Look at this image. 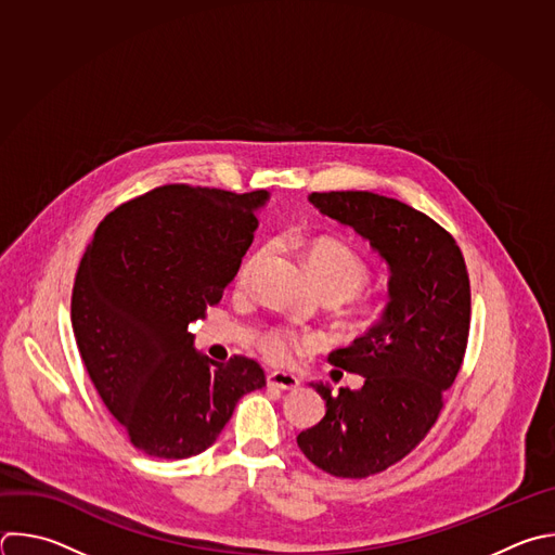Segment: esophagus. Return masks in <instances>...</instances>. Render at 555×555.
Instances as JSON below:
<instances>
[{
	"label": "esophagus",
	"mask_w": 555,
	"mask_h": 555,
	"mask_svg": "<svg viewBox=\"0 0 555 555\" xmlns=\"http://www.w3.org/2000/svg\"><path fill=\"white\" fill-rule=\"evenodd\" d=\"M268 386L279 388V390H296V388L300 386V382H298V377H296V375L274 371V373H270V375H268Z\"/></svg>",
	"instance_id": "obj_1"
}]
</instances>
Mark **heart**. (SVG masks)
Listing matches in <instances>:
<instances>
[{"mask_svg": "<svg viewBox=\"0 0 555 555\" xmlns=\"http://www.w3.org/2000/svg\"><path fill=\"white\" fill-rule=\"evenodd\" d=\"M270 248L272 244L242 268L237 276L240 285L250 281L253 268ZM305 257H307L309 272L324 296L335 298L337 302L346 298L350 300V315L354 322L371 324L382 315L386 305L379 296L359 294V289L367 283V279H371V268H367L365 259L352 246L335 237H315L309 242ZM313 344H315V337L300 335L289 326H272L259 337L261 352L274 361H285L294 357V352L302 348H311Z\"/></svg>", "mask_w": 555, "mask_h": 555, "instance_id": "1", "label": "heart"}]
</instances>
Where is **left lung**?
Here are the masks:
<instances>
[{
  "label": "left lung",
  "mask_w": 555,
  "mask_h": 555,
  "mask_svg": "<svg viewBox=\"0 0 555 555\" xmlns=\"http://www.w3.org/2000/svg\"><path fill=\"white\" fill-rule=\"evenodd\" d=\"M309 201L390 266L382 322L328 354L333 365L363 375V386L331 395L315 384L326 414L296 438L324 473L363 479L401 462L436 425L468 344L470 283L451 233L410 205L371 192H313Z\"/></svg>",
  "instance_id": "1"
}]
</instances>
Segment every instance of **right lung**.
<instances>
[{
	"label": "right lung",
	"mask_w": 555,
	"mask_h": 555,
	"mask_svg": "<svg viewBox=\"0 0 555 555\" xmlns=\"http://www.w3.org/2000/svg\"><path fill=\"white\" fill-rule=\"evenodd\" d=\"M268 192L163 184L111 211L72 294L87 373L134 449L182 460L209 449L237 401L266 388L259 361L196 352L188 326L222 300Z\"/></svg>",
	"instance_id": "right-lung-1"
}]
</instances>
